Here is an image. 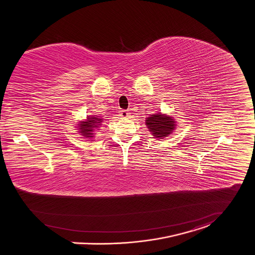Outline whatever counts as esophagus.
Returning a JSON list of instances; mask_svg holds the SVG:
<instances>
[{
	"label": "esophagus",
	"mask_w": 255,
	"mask_h": 255,
	"mask_svg": "<svg viewBox=\"0 0 255 255\" xmlns=\"http://www.w3.org/2000/svg\"><path fill=\"white\" fill-rule=\"evenodd\" d=\"M120 116L122 117V118H124V119H126V118L129 117V112L127 111V110H121V111H120Z\"/></svg>",
	"instance_id": "obj_1"
}]
</instances>
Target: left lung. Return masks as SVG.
<instances>
[{"label": "left lung", "mask_w": 255, "mask_h": 255, "mask_svg": "<svg viewBox=\"0 0 255 255\" xmlns=\"http://www.w3.org/2000/svg\"><path fill=\"white\" fill-rule=\"evenodd\" d=\"M146 126L155 138L162 139L175 129V121L165 114H154L146 119Z\"/></svg>", "instance_id": "1"}]
</instances>
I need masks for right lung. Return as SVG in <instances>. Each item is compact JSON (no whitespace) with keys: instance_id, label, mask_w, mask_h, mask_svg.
I'll return each mask as SVG.
<instances>
[{"instance_id":"add662e5","label":"right lung","mask_w":255,"mask_h":255,"mask_svg":"<svg viewBox=\"0 0 255 255\" xmlns=\"http://www.w3.org/2000/svg\"><path fill=\"white\" fill-rule=\"evenodd\" d=\"M102 119L97 118L96 116H88L87 120L83 122H79L78 125V132L81 133L86 138H92L94 135V129L98 128L101 125Z\"/></svg>"}]
</instances>
